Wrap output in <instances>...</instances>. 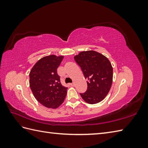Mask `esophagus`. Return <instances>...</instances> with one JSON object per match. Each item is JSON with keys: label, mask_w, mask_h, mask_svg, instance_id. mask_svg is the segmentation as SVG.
I'll return each instance as SVG.
<instances>
[{"label": "esophagus", "mask_w": 148, "mask_h": 148, "mask_svg": "<svg viewBox=\"0 0 148 148\" xmlns=\"http://www.w3.org/2000/svg\"><path fill=\"white\" fill-rule=\"evenodd\" d=\"M70 84H71V85L72 86H74V84H74V83H71Z\"/></svg>", "instance_id": "34e87169"}]
</instances>
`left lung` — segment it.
Wrapping results in <instances>:
<instances>
[{"mask_svg": "<svg viewBox=\"0 0 148 148\" xmlns=\"http://www.w3.org/2000/svg\"><path fill=\"white\" fill-rule=\"evenodd\" d=\"M87 81V90L80 93L90 104H95L104 99L112 83L113 69L111 62L104 55L95 51H81L74 56Z\"/></svg>", "mask_w": 148, "mask_h": 148, "instance_id": "left-lung-1", "label": "left lung"}]
</instances>
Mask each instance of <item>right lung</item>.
<instances>
[{
  "mask_svg": "<svg viewBox=\"0 0 148 148\" xmlns=\"http://www.w3.org/2000/svg\"><path fill=\"white\" fill-rule=\"evenodd\" d=\"M64 56H46L36 62L29 74L30 87L39 103L56 109L64 102L67 88L62 85L57 69Z\"/></svg>",
  "mask_w": 148,
  "mask_h": 148,
  "instance_id": "1",
  "label": "right lung"
}]
</instances>
